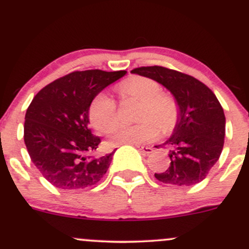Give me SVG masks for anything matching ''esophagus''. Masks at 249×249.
<instances>
[{
  "instance_id": "1",
  "label": "esophagus",
  "mask_w": 249,
  "mask_h": 249,
  "mask_svg": "<svg viewBox=\"0 0 249 249\" xmlns=\"http://www.w3.org/2000/svg\"><path fill=\"white\" fill-rule=\"evenodd\" d=\"M143 154H151L154 151V148L150 145H136Z\"/></svg>"
}]
</instances>
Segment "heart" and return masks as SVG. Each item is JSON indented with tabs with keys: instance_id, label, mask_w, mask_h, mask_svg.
I'll use <instances>...</instances> for the list:
<instances>
[{
	"instance_id": "heart-1",
	"label": "heart",
	"mask_w": 249,
	"mask_h": 249,
	"mask_svg": "<svg viewBox=\"0 0 249 249\" xmlns=\"http://www.w3.org/2000/svg\"><path fill=\"white\" fill-rule=\"evenodd\" d=\"M118 93L123 99L140 101L137 111L138 124H118L117 104L108 94H96L88 109L91 125L96 131L109 133L113 144H140L159 136L160 130L169 131L175 126L179 118V105L174 96L162 93L158 81L145 76H135L124 81L118 87Z\"/></svg>"
}]
</instances>
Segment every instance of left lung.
I'll list each match as a JSON object with an SVG mask.
<instances>
[{"mask_svg":"<svg viewBox=\"0 0 249 249\" xmlns=\"http://www.w3.org/2000/svg\"><path fill=\"white\" fill-rule=\"evenodd\" d=\"M131 72L150 77L163 85L177 99L179 118L172 137L156 148H169V167L155 173L163 184L193 186L203 181L218 161L224 144L226 117L218 99L196 77L153 65Z\"/></svg>","mask_w":249,"mask_h":249,"instance_id":"left-lung-1","label":"left lung"}]
</instances>
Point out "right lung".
I'll list each match as a JSON object with an SVG mask.
<instances>
[{
  "label": "right lung",
  "instance_id": "right-lung-1",
  "mask_svg": "<svg viewBox=\"0 0 249 249\" xmlns=\"http://www.w3.org/2000/svg\"><path fill=\"white\" fill-rule=\"evenodd\" d=\"M126 74L120 71H72L40 89L28 106L23 140L30 158L44 178L61 190L98 184L114 151L93 158L101 140L88 125V109L96 94Z\"/></svg>",
  "mask_w": 249,
  "mask_h": 249
}]
</instances>
